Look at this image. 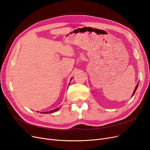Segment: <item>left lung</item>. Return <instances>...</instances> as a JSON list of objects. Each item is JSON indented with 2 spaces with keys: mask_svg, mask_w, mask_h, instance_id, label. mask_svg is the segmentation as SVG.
Returning <instances> with one entry per match:
<instances>
[{
  "mask_svg": "<svg viewBox=\"0 0 150 150\" xmlns=\"http://www.w3.org/2000/svg\"><path fill=\"white\" fill-rule=\"evenodd\" d=\"M138 85H139V83H137V86H136V87H135V89H134V93H133V94H132V96H134V94H135V91H136L137 89Z\"/></svg>",
  "mask_w": 150,
  "mask_h": 150,
  "instance_id": "8db88e82",
  "label": "left lung"
}]
</instances>
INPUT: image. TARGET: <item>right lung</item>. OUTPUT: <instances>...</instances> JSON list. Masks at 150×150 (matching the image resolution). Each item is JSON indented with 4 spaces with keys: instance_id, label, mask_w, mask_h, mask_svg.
<instances>
[{
    "instance_id": "right-lung-1",
    "label": "right lung",
    "mask_w": 150,
    "mask_h": 150,
    "mask_svg": "<svg viewBox=\"0 0 150 150\" xmlns=\"http://www.w3.org/2000/svg\"><path fill=\"white\" fill-rule=\"evenodd\" d=\"M59 110V108H56L55 110H51V111H50V112H42L43 113H45V114H48V113H53V112H56V111H57V110Z\"/></svg>"
}]
</instances>
